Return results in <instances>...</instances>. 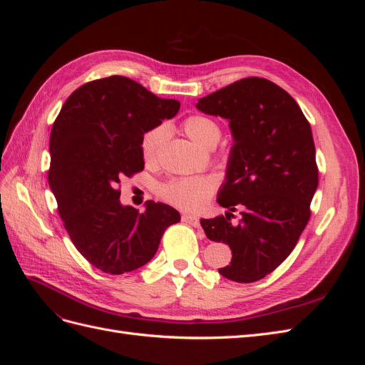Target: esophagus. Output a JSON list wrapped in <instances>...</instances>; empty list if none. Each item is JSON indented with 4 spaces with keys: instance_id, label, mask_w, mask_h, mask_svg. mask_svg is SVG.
<instances>
[{
    "instance_id": "esophagus-1",
    "label": "esophagus",
    "mask_w": 365,
    "mask_h": 365,
    "mask_svg": "<svg viewBox=\"0 0 365 365\" xmlns=\"http://www.w3.org/2000/svg\"><path fill=\"white\" fill-rule=\"evenodd\" d=\"M182 222H185V224H189V225H193V227H197L200 225V217H196L195 215H182Z\"/></svg>"
}]
</instances>
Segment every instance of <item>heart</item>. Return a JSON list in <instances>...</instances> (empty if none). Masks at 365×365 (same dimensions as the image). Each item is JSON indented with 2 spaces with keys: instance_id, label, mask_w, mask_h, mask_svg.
<instances>
[{
  "instance_id": "1",
  "label": "heart",
  "mask_w": 365,
  "mask_h": 365,
  "mask_svg": "<svg viewBox=\"0 0 365 365\" xmlns=\"http://www.w3.org/2000/svg\"><path fill=\"white\" fill-rule=\"evenodd\" d=\"M182 129L195 143L202 148H213L219 137L220 128L213 118L202 114L189 115L182 121ZM168 138V128L164 125L153 126L146 130L140 141L141 157L146 164L157 163L161 148ZM217 182L213 176H189L175 178L161 187V196L165 201L189 212L202 208L216 192Z\"/></svg>"
}]
</instances>
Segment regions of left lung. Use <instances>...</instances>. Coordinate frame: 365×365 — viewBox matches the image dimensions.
<instances>
[{"instance_id":"1","label":"left lung","mask_w":365,"mask_h":365,"mask_svg":"<svg viewBox=\"0 0 365 365\" xmlns=\"http://www.w3.org/2000/svg\"><path fill=\"white\" fill-rule=\"evenodd\" d=\"M208 115L227 118L231 146L217 202L225 216L201 219L210 240L231 248L219 274L237 283L267 277L289 256L311 217L318 187L312 129L283 88L247 77L197 101ZM242 217L229 222L235 210Z\"/></svg>"}]
</instances>
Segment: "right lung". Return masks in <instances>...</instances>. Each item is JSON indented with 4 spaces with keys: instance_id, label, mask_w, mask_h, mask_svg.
Masks as SVG:
<instances>
[{
    "instance_id": "1",
    "label": "right lung",
    "mask_w": 365,
    "mask_h": 365,
    "mask_svg": "<svg viewBox=\"0 0 365 365\" xmlns=\"http://www.w3.org/2000/svg\"><path fill=\"white\" fill-rule=\"evenodd\" d=\"M180 102L125 76L88 82L67 98L50 135L48 184L74 247L97 269L125 274L146 264L164 231L180 222L168 204L120 202V181L145 169L143 134L172 118Z\"/></svg>"
}]
</instances>
